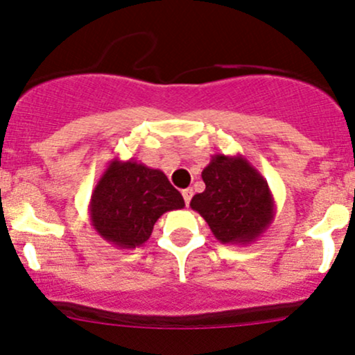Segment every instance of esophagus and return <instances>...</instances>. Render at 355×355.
<instances>
[{
  "instance_id": "esophagus-1",
  "label": "esophagus",
  "mask_w": 355,
  "mask_h": 355,
  "mask_svg": "<svg viewBox=\"0 0 355 355\" xmlns=\"http://www.w3.org/2000/svg\"><path fill=\"white\" fill-rule=\"evenodd\" d=\"M182 195H183V200H185L187 205H189L190 200H191V197H193V190H191V189L182 190Z\"/></svg>"
}]
</instances>
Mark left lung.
<instances>
[{"mask_svg":"<svg viewBox=\"0 0 355 355\" xmlns=\"http://www.w3.org/2000/svg\"><path fill=\"white\" fill-rule=\"evenodd\" d=\"M202 178L205 190L193 195L190 207L209 223L220 243L248 245L270 227L274 195L243 155H211Z\"/></svg>","mask_w":355,"mask_h":355,"instance_id":"8db88e82","label":"left lung"}]
</instances>
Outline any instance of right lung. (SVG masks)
Returning a JSON list of instances; mask_svg holds the SVG:
<instances>
[{
	"mask_svg": "<svg viewBox=\"0 0 355 355\" xmlns=\"http://www.w3.org/2000/svg\"><path fill=\"white\" fill-rule=\"evenodd\" d=\"M185 207L162 170L113 158L96 182L88 214L93 229L116 248L141 247L165 211Z\"/></svg>",
	"mask_w": 355,
	"mask_h": 355,
	"instance_id": "right-lung-1",
	"label": "right lung"
}]
</instances>
